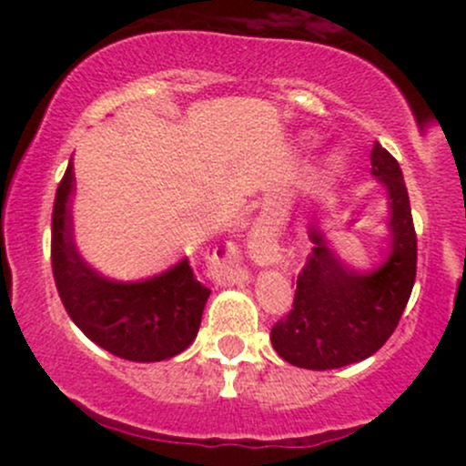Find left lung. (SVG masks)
<instances>
[{
	"label": "left lung",
	"mask_w": 466,
	"mask_h": 466,
	"mask_svg": "<svg viewBox=\"0 0 466 466\" xmlns=\"http://www.w3.org/2000/svg\"><path fill=\"white\" fill-rule=\"evenodd\" d=\"M372 175L388 192V258L377 269L341 263L311 223L313 254L298 276L293 309L271 329L282 360L309 370H330L374 355L397 329L416 278V232L403 173L379 142Z\"/></svg>",
	"instance_id": "1"
}]
</instances>
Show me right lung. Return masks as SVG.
<instances>
[{
	"label": "right lung",
	"mask_w": 466,
	"mask_h": 466,
	"mask_svg": "<svg viewBox=\"0 0 466 466\" xmlns=\"http://www.w3.org/2000/svg\"><path fill=\"white\" fill-rule=\"evenodd\" d=\"M69 159L52 212V271L63 307L94 344L129 361H164L195 341L210 289L188 258L147 280L120 282L89 267L74 245Z\"/></svg>",
	"instance_id": "add662e5"
}]
</instances>
